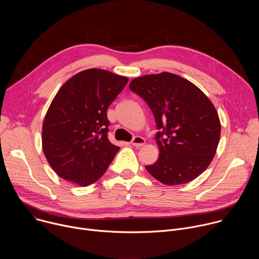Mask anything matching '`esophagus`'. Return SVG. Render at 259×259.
<instances>
[{
  "label": "esophagus",
  "instance_id": "esophagus-1",
  "mask_svg": "<svg viewBox=\"0 0 259 259\" xmlns=\"http://www.w3.org/2000/svg\"><path fill=\"white\" fill-rule=\"evenodd\" d=\"M131 144L136 146V147H141V146H143L145 144V139L143 137H141V136H135L133 138V140L131 141Z\"/></svg>",
  "mask_w": 259,
  "mask_h": 259
}]
</instances>
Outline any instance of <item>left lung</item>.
Wrapping results in <instances>:
<instances>
[{
    "mask_svg": "<svg viewBox=\"0 0 259 259\" xmlns=\"http://www.w3.org/2000/svg\"><path fill=\"white\" fill-rule=\"evenodd\" d=\"M129 88L151 107L161 132L160 155L149 173L167 186L190 182L212 162L220 138V120L211 100L195 84L174 73L145 75Z\"/></svg>",
    "mask_w": 259,
    "mask_h": 259,
    "instance_id": "left-lung-1",
    "label": "left lung"
}]
</instances>
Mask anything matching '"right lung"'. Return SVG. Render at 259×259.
I'll use <instances>...</instances> for the list:
<instances>
[{
	"label": "right lung",
	"instance_id": "1",
	"mask_svg": "<svg viewBox=\"0 0 259 259\" xmlns=\"http://www.w3.org/2000/svg\"><path fill=\"white\" fill-rule=\"evenodd\" d=\"M129 79L100 68L68 79L44 118L42 147L55 173L81 187L98 180L120 147L107 138L106 112Z\"/></svg>",
	"mask_w": 259,
	"mask_h": 259
}]
</instances>
